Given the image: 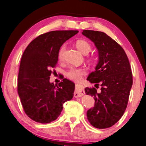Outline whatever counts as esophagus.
<instances>
[{
    "instance_id": "esophagus-1",
    "label": "esophagus",
    "mask_w": 146,
    "mask_h": 146,
    "mask_svg": "<svg viewBox=\"0 0 146 146\" xmlns=\"http://www.w3.org/2000/svg\"><path fill=\"white\" fill-rule=\"evenodd\" d=\"M85 94L84 86L82 84H75V93H74V96L75 98H80L84 96Z\"/></svg>"
}]
</instances>
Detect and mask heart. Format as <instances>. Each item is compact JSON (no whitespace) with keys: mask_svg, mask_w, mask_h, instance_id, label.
I'll return each mask as SVG.
<instances>
[{"mask_svg":"<svg viewBox=\"0 0 146 146\" xmlns=\"http://www.w3.org/2000/svg\"><path fill=\"white\" fill-rule=\"evenodd\" d=\"M76 47L83 54H88L91 50V45L88 41L82 40H78L76 42ZM66 49L65 45H62L60 48L58 52V58L59 60H62L64 58V53ZM87 71L84 68H71L67 71L66 75L67 77L73 81H79L82 79V77L86 74Z\"/></svg>","mask_w":146,"mask_h":146,"instance_id":"obj_1","label":"heart"}]
</instances>
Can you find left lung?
Returning a JSON list of instances; mask_svg holds the SVG:
<instances>
[{"instance_id": "obj_1", "label": "left lung", "mask_w": 146, "mask_h": 146, "mask_svg": "<svg viewBox=\"0 0 146 146\" xmlns=\"http://www.w3.org/2000/svg\"><path fill=\"white\" fill-rule=\"evenodd\" d=\"M82 34L93 41L99 52L96 71L87 80L101 86L100 92L95 88H86V95L93 96L94 107L87 112L92 125L106 129L119 121L126 110L133 85L131 68L125 52L107 34L103 32L84 30Z\"/></svg>"}]
</instances>
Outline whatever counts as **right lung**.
<instances>
[{"label":"right lung","mask_w":146,"mask_h":146,"mask_svg":"<svg viewBox=\"0 0 146 146\" xmlns=\"http://www.w3.org/2000/svg\"><path fill=\"white\" fill-rule=\"evenodd\" d=\"M78 32L54 31L41 34L29 43L23 52L17 92L25 112L34 121L41 123L54 121L61 114L63 104L73 98V82L64 78L54 86L49 79L58 63L60 48Z\"/></svg>","instance_id":"add662e5"}]
</instances>
